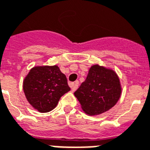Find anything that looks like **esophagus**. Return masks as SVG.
Listing matches in <instances>:
<instances>
[{
    "label": "esophagus",
    "mask_w": 150,
    "mask_h": 150,
    "mask_svg": "<svg viewBox=\"0 0 150 150\" xmlns=\"http://www.w3.org/2000/svg\"><path fill=\"white\" fill-rule=\"evenodd\" d=\"M79 86V82L78 81H76L75 83H71V88L72 91H75L77 90Z\"/></svg>",
    "instance_id": "obj_1"
}]
</instances>
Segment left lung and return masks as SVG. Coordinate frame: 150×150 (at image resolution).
Listing matches in <instances>:
<instances>
[{
  "mask_svg": "<svg viewBox=\"0 0 150 150\" xmlns=\"http://www.w3.org/2000/svg\"><path fill=\"white\" fill-rule=\"evenodd\" d=\"M121 91L120 81L114 71L94 65L90 68L86 80L74 95L86 114L98 115L115 106Z\"/></svg>",
  "mask_w": 150,
  "mask_h": 150,
  "instance_id": "obj_1",
  "label": "left lung"
}]
</instances>
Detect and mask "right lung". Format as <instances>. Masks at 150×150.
Masks as SVG:
<instances>
[{
	"instance_id": "right-lung-1",
	"label": "right lung",
	"mask_w": 150,
	"mask_h": 150,
	"mask_svg": "<svg viewBox=\"0 0 150 150\" xmlns=\"http://www.w3.org/2000/svg\"><path fill=\"white\" fill-rule=\"evenodd\" d=\"M23 89L28 103L38 111L46 113L52 110L71 88L66 75L55 65L32 68L24 79Z\"/></svg>"
}]
</instances>
